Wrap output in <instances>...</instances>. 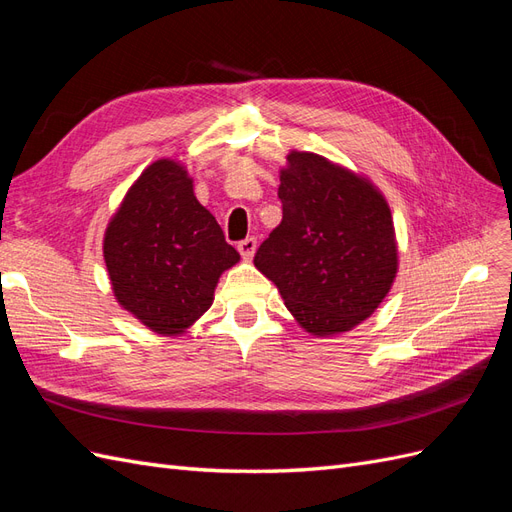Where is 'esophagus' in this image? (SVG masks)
<instances>
[{
    "mask_svg": "<svg viewBox=\"0 0 512 512\" xmlns=\"http://www.w3.org/2000/svg\"><path fill=\"white\" fill-rule=\"evenodd\" d=\"M256 245H258V243H256L254 237H247V239L239 241V243H237V250H239L241 258H243V260H252L254 254H256Z\"/></svg>",
    "mask_w": 512,
    "mask_h": 512,
    "instance_id": "1",
    "label": "esophagus"
}]
</instances>
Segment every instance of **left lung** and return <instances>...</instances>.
<instances>
[{"label":"left lung","instance_id":"1","mask_svg":"<svg viewBox=\"0 0 512 512\" xmlns=\"http://www.w3.org/2000/svg\"><path fill=\"white\" fill-rule=\"evenodd\" d=\"M277 196L282 222L258 247L256 269L307 333L354 329L376 312L397 275L384 196L363 175L307 151L288 153Z\"/></svg>","mask_w":512,"mask_h":512}]
</instances>
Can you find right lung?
I'll use <instances>...</instances> for the list:
<instances>
[{"mask_svg": "<svg viewBox=\"0 0 512 512\" xmlns=\"http://www.w3.org/2000/svg\"><path fill=\"white\" fill-rule=\"evenodd\" d=\"M117 303L160 335H181L213 303L220 275L239 262L175 160L149 164L104 232Z\"/></svg>", "mask_w": 512, "mask_h": 512, "instance_id": "right-lung-1", "label": "right lung"}]
</instances>
